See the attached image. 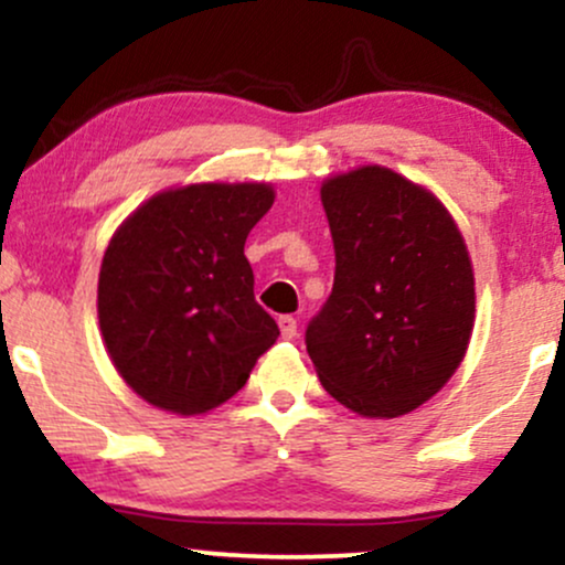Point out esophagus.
Here are the masks:
<instances>
[{
	"label": "esophagus",
	"mask_w": 565,
	"mask_h": 565,
	"mask_svg": "<svg viewBox=\"0 0 565 565\" xmlns=\"http://www.w3.org/2000/svg\"><path fill=\"white\" fill-rule=\"evenodd\" d=\"M278 329H281L284 340H291V337L297 334V321L291 319V316H281V319H278Z\"/></svg>",
	"instance_id": "1"
}]
</instances>
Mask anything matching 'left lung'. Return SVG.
Listing matches in <instances>:
<instances>
[{
	"label": "left lung",
	"instance_id": "obj_1",
	"mask_svg": "<svg viewBox=\"0 0 565 565\" xmlns=\"http://www.w3.org/2000/svg\"><path fill=\"white\" fill-rule=\"evenodd\" d=\"M334 287L305 345L334 401L391 419L430 401L468 353L476 276L440 201L380 164L321 183Z\"/></svg>",
	"mask_w": 565,
	"mask_h": 565
}]
</instances>
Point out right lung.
<instances>
[{"instance_id":"right-lung-1","label":"right lung","mask_w":565,"mask_h":565,"mask_svg":"<svg viewBox=\"0 0 565 565\" xmlns=\"http://www.w3.org/2000/svg\"><path fill=\"white\" fill-rule=\"evenodd\" d=\"M274 199L270 183L167 188L116 228L97 278V321L119 377L151 406L212 412L276 342L244 255Z\"/></svg>"}]
</instances>
